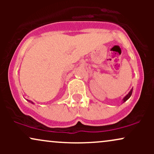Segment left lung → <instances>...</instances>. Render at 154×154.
I'll return each mask as SVG.
<instances>
[{"label": "left lung", "mask_w": 154, "mask_h": 154, "mask_svg": "<svg viewBox=\"0 0 154 154\" xmlns=\"http://www.w3.org/2000/svg\"><path fill=\"white\" fill-rule=\"evenodd\" d=\"M132 90H133V88H132V89L130 90V91L129 92V93H128V94H127L126 96H125V97H124V98H123V99H122V103H125V102L127 100H128L129 98H130V96H131V95H132Z\"/></svg>", "instance_id": "left-lung-1"}]
</instances>
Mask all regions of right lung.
I'll list each match as a JSON object with an SVG mask.
<instances>
[{"instance_id": "obj_1", "label": "right lung", "mask_w": 154, "mask_h": 154, "mask_svg": "<svg viewBox=\"0 0 154 154\" xmlns=\"http://www.w3.org/2000/svg\"><path fill=\"white\" fill-rule=\"evenodd\" d=\"M28 100V101H29V102H30V103H33L32 101H31V100Z\"/></svg>"}]
</instances>
